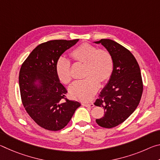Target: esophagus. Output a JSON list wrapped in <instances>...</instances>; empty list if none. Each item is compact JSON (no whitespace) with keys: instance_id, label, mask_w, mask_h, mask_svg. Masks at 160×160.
<instances>
[{"instance_id":"obj_1","label":"esophagus","mask_w":160,"mask_h":160,"mask_svg":"<svg viewBox=\"0 0 160 160\" xmlns=\"http://www.w3.org/2000/svg\"><path fill=\"white\" fill-rule=\"evenodd\" d=\"M82 105L84 107H93L94 105L93 103H90V104H89V103H82Z\"/></svg>"}]
</instances>
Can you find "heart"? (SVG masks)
Instances as JSON below:
<instances>
[{"label":"heart","mask_w":160,"mask_h":160,"mask_svg":"<svg viewBox=\"0 0 160 160\" xmlns=\"http://www.w3.org/2000/svg\"><path fill=\"white\" fill-rule=\"evenodd\" d=\"M70 56L75 61L83 63L84 80L75 81L69 87L72 98L88 101L97 92L99 82H106L110 79L113 70V60L109 51L90 44H82L72 51ZM56 72L59 80L63 84L71 81L70 63L64 57H60L56 63Z\"/></svg>","instance_id":"1"}]
</instances>
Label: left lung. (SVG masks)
Masks as SVG:
<instances>
[{
    "label": "left lung",
    "mask_w": 160,
    "mask_h": 160,
    "mask_svg": "<svg viewBox=\"0 0 160 160\" xmlns=\"http://www.w3.org/2000/svg\"><path fill=\"white\" fill-rule=\"evenodd\" d=\"M94 43L104 46L113 60L112 76L94 102L104 109L97 123L112 128L125 121L138 106L143 90L141 72L134 56L118 43L107 39Z\"/></svg>",
    "instance_id": "left-lung-1"
}]
</instances>
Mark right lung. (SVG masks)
<instances>
[{"instance_id": "add662e5", "label": "right lung", "mask_w": 160, "mask_h": 160, "mask_svg": "<svg viewBox=\"0 0 160 160\" xmlns=\"http://www.w3.org/2000/svg\"><path fill=\"white\" fill-rule=\"evenodd\" d=\"M78 40L42 43L21 66L19 85L23 106L35 123L48 131L63 128L81 105L66 98L67 90L56 72V61Z\"/></svg>"}]
</instances>
